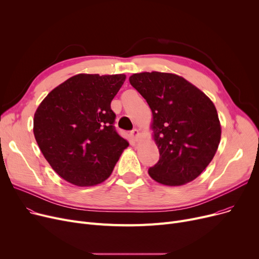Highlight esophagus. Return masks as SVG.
Masks as SVG:
<instances>
[{
    "label": "esophagus",
    "instance_id": "obj_1",
    "mask_svg": "<svg viewBox=\"0 0 259 259\" xmlns=\"http://www.w3.org/2000/svg\"><path fill=\"white\" fill-rule=\"evenodd\" d=\"M130 135H131L132 140L135 141V142H138V141L140 140V138H141V134H140V132H139L138 129H133V130L131 131Z\"/></svg>",
    "mask_w": 259,
    "mask_h": 259
}]
</instances>
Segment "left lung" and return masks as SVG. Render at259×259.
<instances>
[{"mask_svg": "<svg viewBox=\"0 0 259 259\" xmlns=\"http://www.w3.org/2000/svg\"><path fill=\"white\" fill-rule=\"evenodd\" d=\"M130 84L152 111L157 164L148 173L170 187L194 181L213 159L222 135L213 102L183 76L167 72L134 73Z\"/></svg>", "mask_w": 259, "mask_h": 259, "instance_id": "obj_1", "label": "left lung"}]
</instances>
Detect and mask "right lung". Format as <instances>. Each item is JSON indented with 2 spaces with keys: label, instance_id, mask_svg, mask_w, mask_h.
I'll list each match as a JSON object with an SVG mask.
<instances>
[{
  "label": "right lung",
  "instance_id": "1",
  "mask_svg": "<svg viewBox=\"0 0 259 259\" xmlns=\"http://www.w3.org/2000/svg\"><path fill=\"white\" fill-rule=\"evenodd\" d=\"M125 74L79 73L51 90L36 109L33 134L63 180L91 187L111 175L129 143L113 127L111 101Z\"/></svg>",
  "mask_w": 259,
  "mask_h": 259
}]
</instances>
